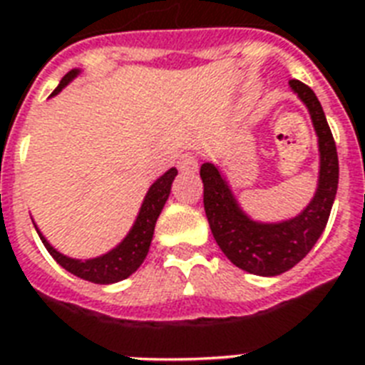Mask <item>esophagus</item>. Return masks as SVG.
I'll return each instance as SVG.
<instances>
[{
    "instance_id": "34e87169",
    "label": "esophagus",
    "mask_w": 365,
    "mask_h": 365,
    "mask_svg": "<svg viewBox=\"0 0 365 365\" xmlns=\"http://www.w3.org/2000/svg\"><path fill=\"white\" fill-rule=\"evenodd\" d=\"M178 168L182 172H185V174H189V172H197L199 170V157L195 153H191V151L182 153L180 155V159H178Z\"/></svg>"
}]
</instances>
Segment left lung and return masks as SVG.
I'll return each instance as SVG.
<instances>
[{
  "label": "left lung",
  "instance_id": "left-lung-1",
  "mask_svg": "<svg viewBox=\"0 0 365 365\" xmlns=\"http://www.w3.org/2000/svg\"><path fill=\"white\" fill-rule=\"evenodd\" d=\"M289 87L311 113L320 151L318 189L299 216L280 223H257L250 220L240 210L220 168L212 163L200 166V178L205 183V212L217 246L233 265L259 277L282 274L311 252L326 229L339 183L337 148L317 94L297 79H292Z\"/></svg>",
  "mask_w": 365,
  "mask_h": 365
}]
</instances>
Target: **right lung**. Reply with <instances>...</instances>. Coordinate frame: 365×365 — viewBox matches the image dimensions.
Wrapping results in <instances>:
<instances>
[{"instance_id":"add662e5","label":"right lung","mask_w":365,"mask_h":365,"mask_svg":"<svg viewBox=\"0 0 365 365\" xmlns=\"http://www.w3.org/2000/svg\"><path fill=\"white\" fill-rule=\"evenodd\" d=\"M77 73H79V70L68 71L62 77L58 87L54 88L53 94L60 93ZM176 174V168H170L149 187L148 195L143 199L142 208H140V214H138L136 222L132 225L130 233L126 235L125 240L117 248H113L108 254L100 255V257L85 261L71 259L68 255L60 254L58 250H54L47 242V239L39 233V229L36 227L37 235H39L41 242L45 244V248L48 250V254L56 259V263L64 267L66 271H70L71 274H76V277L94 284H113L119 282V280H125V278L130 277L132 272L138 271V267L142 265L145 255H148L149 244H151V239H153L155 223H157V217H159L163 206L168 200L172 182H174Z\"/></svg>"}]
</instances>
